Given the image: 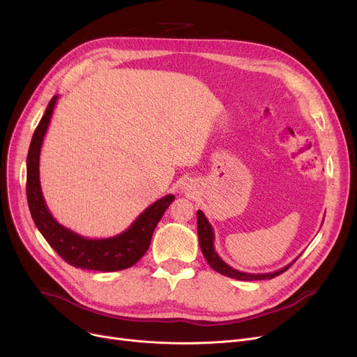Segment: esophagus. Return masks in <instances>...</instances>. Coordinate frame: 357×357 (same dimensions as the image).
<instances>
[{
	"label": "esophagus",
	"mask_w": 357,
	"mask_h": 357,
	"mask_svg": "<svg viewBox=\"0 0 357 357\" xmlns=\"http://www.w3.org/2000/svg\"><path fill=\"white\" fill-rule=\"evenodd\" d=\"M185 190H186V188H185Z\"/></svg>",
	"instance_id": "esophagus-1"
}]
</instances>
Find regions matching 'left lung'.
I'll use <instances>...</instances> for the list:
<instances>
[{
  "instance_id": "1",
  "label": "left lung",
  "mask_w": 357,
  "mask_h": 357,
  "mask_svg": "<svg viewBox=\"0 0 357 357\" xmlns=\"http://www.w3.org/2000/svg\"><path fill=\"white\" fill-rule=\"evenodd\" d=\"M197 224H198V240H199V248H201V252L205 257V260L208 261L210 266L224 275V276H229V278H233V279H238V280H261V279H272L280 273H284L287 269H289V266L294 264V261L298 259H295L294 261H291L289 265L280 268L275 272H269V273H246V272H241V271H237L234 268H231L230 265H227L226 261H224L215 252V248H214V230H213V226L210 224L208 218L205 217V214L198 210L197 211Z\"/></svg>"
}]
</instances>
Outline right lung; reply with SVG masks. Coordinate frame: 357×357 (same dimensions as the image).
Wrapping results in <instances>:
<instances>
[{
    "label": "right lung",
    "mask_w": 357,
    "mask_h": 357,
    "mask_svg": "<svg viewBox=\"0 0 357 357\" xmlns=\"http://www.w3.org/2000/svg\"><path fill=\"white\" fill-rule=\"evenodd\" d=\"M58 98V96H54L50 100L29 147L26 192L33 221L53 250L69 265L79 269L101 272L127 269L137 264L147 252L158 222L175 199V195L169 194L149 205L127 230L107 238L84 237L56 221L43 198L39 163L43 139Z\"/></svg>",
    "instance_id": "add662e5"
}]
</instances>
